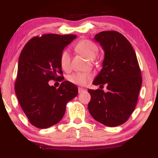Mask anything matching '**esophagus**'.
<instances>
[{"instance_id":"obj_1","label":"esophagus","mask_w":158,"mask_h":158,"mask_svg":"<svg viewBox=\"0 0 158 158\" xmlns=\"http://www.w3.org/2000/svg\"><path fill=\"white\" fill-rule=\"evenodd\" d=\"M78 90H79V93L81 94V93H82V92H84L85 89V88H78Z\"/></svg>"}]
</instances>
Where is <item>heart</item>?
<instances>
[{"label": "heart", "mask_w": 158, "mask_h": 158, "mask_svg": "<svg viewBox=\"0 0 158 158\" xmlns=\"http://www.w3.org/2000/svg\"><path fill=\"white\" fill-rule=\"evenodd\" d=\"M76 50L88 59H95L98 55L99 48L97 44L89 40H82L76 45ZM60 64L64 70L70 69V58L68 52L64 50L60 56ZM69 80L78 85H85L91 80L92 75L89 73H76L71 74L68 77Z\"/></svg>", "instance_id": "1"}]
</instances>
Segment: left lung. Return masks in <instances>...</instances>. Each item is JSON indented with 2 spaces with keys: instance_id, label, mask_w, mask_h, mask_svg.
Returning <instances> with one entry per match:
<instances>
[{
  "instance_id": "left-lung-1",
  "label": "left lung",
  "mask_w": 158,
  "mask_h": 158,
  "mask_svg": "<svg viewBox=\"0 0 158 158\" xmlns=\"http://www.w3.org/2000/svg\"><path fill=\"white\" fill-rule=\"evenodd\" d=\"M105 52L102 68L93 81L100 89H88V110L93 118L106 126L126 123L135 110L142 77L133 47L117 31H104L94 37ZM107 85V91L102 89Z\"/></svg>"
}]
</instances>
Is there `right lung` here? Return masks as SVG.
<instances>
[{"label": "right lung", "mask_w": 158, "mask_h": 158, "mask_svg": "<svg viewBox=\"0 0 158 158\" xmlns=\"http://www.w3.org/2000/svg\"><path fill=\"white\" fill-rule=\"evenodd\" d=\"M76 38L58 34L37 36L25 44L20 54L15 94L29 121L37 128H47L59 123L67 103L77 96V87L70 81H62L58 89L48 83L62 78L59 76L62 74L61 54Z\"/></svg>", "instance_id": "right-lung-1"}]
</instances>
